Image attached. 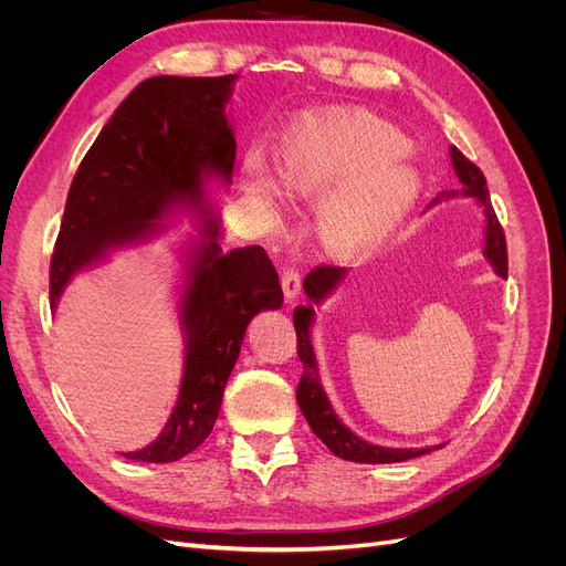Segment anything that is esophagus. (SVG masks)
Segmentation results:
<instances>
[{"label": "esophagus", "instance_id": "34e87169", "mask_svg": "<svg viewBox=\"0 0 566 566\" xmlns=\"http://www.w3.org/2000/svg\"><path fill=\"white\" fill-rule=\"evenodd\" d=\"M281 285H283V295L287 300H295L302 290V273L295 266H285L281 273Z\"/></svg>", "mask_w": 566, "mask_h": 566}]
</instances>
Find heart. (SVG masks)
<instances>
[{"label": "heart", "instance_id": "heart-1", "mask_svg": "<svg viewBox=\"0 0 566 566\" xmlns=\"http://www.w3.org/2000/svg\"><path fill=\"white\" fill-rule=\"evenodd\" d=\"M401 132L366 113L312 119L283 146L276 177L287 196L318 200L321 233L331 250L358 254L399 224L418 196V175L403 156ZM248 188L276 205V184L262 163H250Z\"/></svg>", "mask_w": 566, "mask_h": 566}]
</instances>
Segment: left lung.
Segmentation results:
<instances>
[{"label": "left lung", "mask_w": 566, "mask_h": 566, "mask_svg": "<svg viewBox=\"0 0 566 566\" xmlns=\"http://www.w3.org/2000/svg\"><path fill=\"white\" fill-rule=\"evenodd\" d=\"M451 158H453V167L455 175L462 181V193L476 198L479 202L486 208V248L484 254L491 260V264L495 266V271L501 273L505 279L507 276V245H505V233L499 217L493 212L491 205V196H489V186H486V177L482 169H479L472 160H468L462 153L451 146ZM345 269L335 266V264H321L316 269H312L306 273L304 279V293L310 295V300H314V304H318L331 290L342 281L345 276ZM314 321V310L312 306H297L293 314V323H295V333H297V356L302 361V378L297 385V403L302 416L310 422L312 432L328 447L337 458L345 460H354V462H401L408 458H418L430 453L434 449H382V447H373V443L358 439L356 434H352L345 424L337 420V416L333 413V408L325 399V394L321 389L318 382V368H316V358H314V349L310 342V325Z\"/></svg>", "instance_id": "obj_1"}]
</instances>
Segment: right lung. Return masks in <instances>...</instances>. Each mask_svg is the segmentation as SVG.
Listing matches in <instances>:
<instances>
[{"mask_svg": "<svg viewBox=\"0 0 566 566\" xmlns=\"http://www.w3.org/2000/svg\"><path fill=\"white\" fill-rule=\"evenodd\" d=\"M224 77L144 80L82 158L67 191L49 266V304L84 266L113 248L163 229L172 205H200L202 179H231L235 139L224 117L231 82ZM279 273L260 245L221 252L219 221L208 219L188 250L179 297L184 378L172 416L142 462H175L212 432L248 323L279 310Z\"/></svg>", "mask_w": 566, "mask_h": 566, "instance_id": "1", "label": "right lung"}]
</instances>
